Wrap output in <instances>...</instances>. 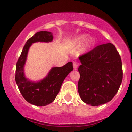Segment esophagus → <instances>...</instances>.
Returning <instances> with one entry per match:
<instances>
[{
    "label": "esophagus",
    "mask_w": 132,
    "mask_h": 132,
    "mask_svg": "<svg viewBox=\"0 0 132 132\" xmlns=\"http://www.w3.org/2000/svg\"><path fill=\"white\" fill-rule=\"evenodd\" d=\"M78 66H79V63L77 61H74L73 62V67H74V69L76 70L77 69Z\"/></svg>",
    "instance_id": "34e87169"
}]
</instances>
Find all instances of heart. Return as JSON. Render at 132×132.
<instances>
[{"mask_svg": "<svg viewBox=\"0 0 132 132\" xmlns=\"http://www.w3.org/2000/svg\"><path fill=\"white\" fill-rule=\"evenodd\" d=\"M87 38V36L86 35H82V36H79L78 38H76V39L74 41L75 44L77 45H80L83 42L85 39ZM94 43H95V40L93 38H89L87 40L86 43H85V45H84V51H87V50H90L94 45Z\"/></svg>", "mask_w": 132, "mask_h": 132, "instance_id": "obj_1", "label": "heart"}]
</instances>
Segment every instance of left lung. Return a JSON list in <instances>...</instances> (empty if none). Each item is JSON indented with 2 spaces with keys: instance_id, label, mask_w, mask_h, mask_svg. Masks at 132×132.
<instances>
[{
  "instance_id": "obj_1",
  "label": "left lung",
  "mask_w": 132,
  "mask_h": 132,
  "mask_svg": "<svg viewBox=\"0 0 132 132\" xmlns=\"http://www.w3.org/2000/svg\"><path fill=\"white\" fill-rule=\"evenodd\" d=\"M78 92L84 102L93 106L114 98L122 81L120 55L111 43L98 45L79 57Z\"/></svg>"
}]
</instances>
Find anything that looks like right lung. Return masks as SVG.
<instances>
[{
  "label": "right lung",
  "instance_id": "1",
  "mask_svg": "<svg viewBox=\"0 0 132 132\" xmlns=\"http://www.w3.org/2000/svg\"><path fill=\"white\" fill-rule=\"evenodd\" d=\"M53 39V34L50 31L36 33L26 42L16 63L15 80L18 89L27 102L38 106H46L54 101L65 77L73 70V63L69 62L63 67H53L47 76L39 82H32L26 78L24 67L31 44L38 42H49Z\"/></svg>",
  "mask_w": 132,
  "mask_h": 132
}]
</instances>
